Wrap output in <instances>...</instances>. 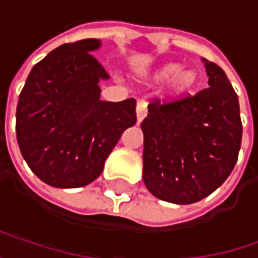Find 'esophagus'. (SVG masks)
Here are the masks:
<instances>
[{"instance_id": "obj_1", "label": "esophagus", "mask_w": 258, "mask_h": 258, "mask_svg": "<svg viewBox=\"0 0 258 258\" xmlns=\"http://www.w3.org/2000/svg\"><path fill=\"white\" fill-rule=\"evenodd\" d=\"M146 115H147V102L144 99H140L138 103H137V118H138V123H141Z\"/></svg>"}]
</instances>
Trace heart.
Returning <instances> with one entry per match:
<instances>
[{
	"label": "heart",
	"mask_w": 258,
	"mask_h": 258,
	"mask_svg": "<svg viewBox=\"0 0 258 258\" xmlns=\"http://www.w3.org/2000/svg\"><path fill=\"white\" fill-rule=\"evenodd\" d=\"M169 88L173 92H182L185 89H188L195 80H196V73L191 70H184L179 68L176 63H166L161 68L156 70V73L153 74L155 79H168Z\"/></svg>",
	"instance_id": "b5f03b06"
}]
</instances>
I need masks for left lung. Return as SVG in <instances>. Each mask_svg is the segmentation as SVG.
Returning <instances> with one entry per match:
<instances>
[{
	"mask_svg": "<svg viewBox=\"0 0 258 258\" xmlns=\"http://www.w3.org/2000/svg\"><path fill=\"white\" fill-rule=\"evenodd\" d=\"M205 62L208 88L170 102L155 99L141 123L143 181L172 204H193L233 172L242 143L237 94L223 70Z\"/></svg>",
	"mask_w": 258,
	"mask_h": 258,
	"instance_id": "left-lung-1",
	"label": "left lung"
}]
</instances>
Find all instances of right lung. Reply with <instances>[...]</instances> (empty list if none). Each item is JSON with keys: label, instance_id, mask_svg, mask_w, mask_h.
Masks as SVG:
<instances>
[{"label": "right lung", "instance_id": "1", "mask_svg": "<svg viewBox=\"0 0 258 258\" xmlns=\"http://www.w3.org/2000/svg\"><path fill=\"white\" fill-rule=\"evenodd\" d=\"M99 39L63 44L30 71L16 106V140L41 181L77 188L97 179L121 134L137 123L135 99L100 100L109 79L92 56Z\"/></svg>", "mask_w": 258, "mask_h": 258}]
</instances>
